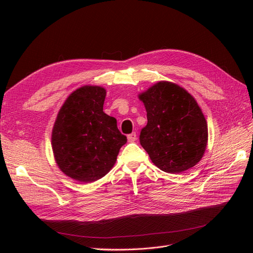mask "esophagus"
<instances>
[{"mask_svg": "<svg viewBox=\"0 0 253 253\" xmlns=\"http://www.w3.org/2000/svg\"><path fill=\"white\" fill-rule=\"evenodd\" d=\"M137 139V134L135 132H133L132 134L127 135V140L128 142H134Z\"/></svg>", "mask_w": 253, "mask_h": 253, "instance_id": "1", "label": "esophagus"}]
</instances>
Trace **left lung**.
<instances>
[{"label": "left lung", "instance_id": "left-lung-1", "mask_svg": "<svg viewBox=\"0 0 253 253\" xmlns=\"http://www.w3.org/2000/svg\"><path fill=\"white\" fill-rule=\"evenodd\" d=\"M138 97L148 118L139 140L152 163L172 174L200 163L208 143V125L194 97L169 81L157 82Z\"/></svg>", "mask_w": 253, "mask_h": 253}]
</instances>
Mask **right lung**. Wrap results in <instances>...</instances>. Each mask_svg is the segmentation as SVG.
Here are the masks:
<instances>
[{
    "instance_id": "1",
    "label": "right lung",
    "mask_w": 253,
    "mask_h": 253,
    "mask_svg": "<svg viewBox=\"0 0 253 253\" xmlns=\"http://www.w3.org/2000/svg\"><path fill=\"white\" fill-rule=\"evenodd\" d=\"M105 96V88L97 85L74 90L61 106L52 127L57 166L80 182H93L108 174L126 142L117 120L103 112Z\"/></svg>"
}]
</instances>
